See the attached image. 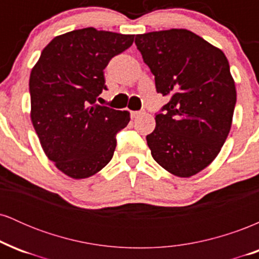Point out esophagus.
Masks as SVG:
<instances>
[{"instance_id":"1","label":"esophagus","mask_w":259,"mask_h":259,"mask_svg":"<svg viewBox=\"0 0 259 259\" xmlns=\"http://www.w3.org/2000/svg\"><path fill=\"white\" fill-rule=\"evenodd\" d=\"M130 114H132V118H138L140 115L145 114L144 111H132L130 112Z\"/></svg>"}]
</instances>
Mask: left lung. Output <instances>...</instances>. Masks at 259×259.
I'll return each instance as SVG.
<instances>
[{"label": "left lung", "mask_w": 259, "mask_h": 259, "mask_svg": "<svg viewBox=\"0 0 259 259\" xmlns=\"http://www.w3.org/2000/svg\"><path fill=\"white\" fill-rule=\"evenodd\" d=\"M135 44L169 96L146 136L153 159L169 173L190 178L208 167L233 123L236 89L222 50L186 29L136 35Z\"/></svg>", "instance_id": "1"}]
</instances>
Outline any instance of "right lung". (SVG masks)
Returning a JSON list of instances; mask_svg holds the SVG:
<instances>
[{
	"label": "right lung",
	"instance_id": "right-lung-1",
	"mask_svg": "<svg viewBox=\"0 0 259 259\" xmlns=\"http://www.w3.org/2000/svg\"><path fill=\"white\" fill-rule=\"evenodd\" d=\"M134 35L85 28L58 35L41 52L29 80L30 118L47 158L73 179L99 173L112 159L127 111L96 105L103 69Z\"/></svg>",
	"mask_w": 259,
	"mask_h": 259
}]
</instances>
